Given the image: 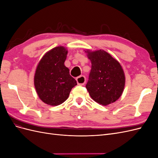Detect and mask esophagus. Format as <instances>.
Returning <instances> with one entry per match:
<instances>
[{"label": "esophagus", "mask_w": 158, "mask_h": 158, "mask_svg": "<svg viewBox=\"0 0 158 158\" xmlns=\"http://www.w3.org/2000/svg\"><path fill=\"white\" fill-rule=\"evenodd\" d=\"M76 81H77L78 85H84L85 83V78L84 76H80L76 78Z\"/></svg>", "instance_id": "obj_1"}]
</instances>
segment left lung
<instances>
[{
    "instance_id": "1",
    "label": "left lung",
    "mask_w": 158,
    "mask_h": 158,
    "mask_svg": "<svg viewBox=\"0 0 158 158\" xmlns=\"http://www.w3.org/2000/svg\"><path fill=\"white\" fill-rule=\"evenodd\" d=\"M92 63L87 90L95 102L102 106L112 103L121 96L125 85L122 66L112 56L103 50H87Z\"/></svg>"
}]
</instances>
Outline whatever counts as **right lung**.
I'll use <instances>...</instances> for the list:
<instances>
[{
	"instance_id": "obj_1",
	"label": "right lung",
	"mask_w": 158,
	"mask_h": 158,
	"mask_svg": "<svg viewBox=\"0 0 158 158\" xmlns=\"http://www.w3.org/2000/svg\"><path fill=\"white\" fill-rule=\"evenodd\" d=\"M68 51L65 47H55L44 55L34 76V85L43 102L56 106L68 99L72 88L77 85L64 61Z\"/></svg>"
}]
</instances>
